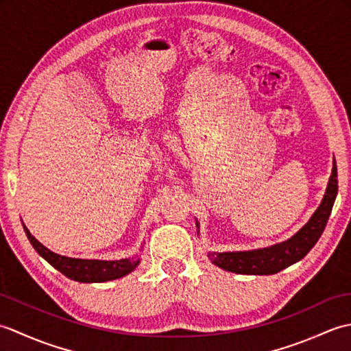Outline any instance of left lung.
Returning a JSON list of instances; mask_svg holds the SVG:
<instances>
[{
  "label": "left lung",
  "mask_w": 351,
  "mask_h": 351,
  "mask_svg": "<svg viewBox=\"0 0 351 351\" xmlns=\"http://www.w3.org/2000/svg\"><path fill=\"white\" fill-rule=\"evenodd\" d=\"M338 195V170L333 160L332 175L327 184L326 195L314 215L299 232L289 240L270 247L247 252H208L214 265L238 274H274L306 256L322 237L326 223L330 217L333 202Z\"/></svg>",
  "instance_id": "1"
}]
</instances>
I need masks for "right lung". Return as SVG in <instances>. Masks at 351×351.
Instances as JSON below:
<instances>
[{
	"label": "right lung",
	"mask_w": 351,
	"mask_h": 351,
	"mask_svg": "<svg viewBox=\"0 0 351 351\" xmlns=\"http://www.w3.org/2000/svg\"><path fill=\"white\" fill-rule=\"evenodd\" d=\"M24 230L27 234L28 241L32 243L34 250L39 255L48 261V263L63 273L66 278L77 280L81 283H93V282H107L123 278L131 273L140 263V259L136 258H125L117 261H101V259H80V258H68L57 255L45 247L36 238L29 234V230L24 225Z\"/></svg>",
	"instance_id": "add662e5"
}]
</instances>
